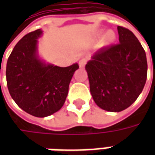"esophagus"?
<instances>
[{
    "instance_id": "1",
    "label": "esophagus",
    "mask_w": 155,
    "mask_h": 155,
    "mask_svg": "<svg viewBox=\"0 0 155 155\" xmlns=\"http://www.w3.org/2000/svg\"><path fill=\"white\" fill-rule=\"evenodd\" d=\"M86 63H87V59L86 58H83V59H81V61H79V65H80L81 68H84Z\"/></svg>"
}]
</instances>
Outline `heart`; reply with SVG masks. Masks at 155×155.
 <instances>
[{
  "instance_id": "obj_1",
  "label": "heart",
  "mask_w": 155,
  "mask_h": 155,
  "mask_svg": "<svg viewBox=\"0 0 155 155\" xmlns=\"http://www.w3.org/2000/svg\"><path fill=\"white\" fill-rule=\"evenodd\" d=\"M114 34L112 33V32L109 31L106 34V35H105V41L107 42V43H110V42H111V41H114Z\"/></svg>"
}]
</instances>
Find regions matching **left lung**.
<instances>
[{"label":"left lung","instance_id":"obj_1","mask_svg":"<svg viewBox=\"0 0 155 155\" xmlns=\"http://www.w3.org/2000/svg\"><path fill=\"white\" fill-rule=\"evenodd\" d=\"M119 42L101 48L85 65L95 104L120 112L130 107L142 92L147 79L145 51L132 31L118 26Z\"/></svg>","mask_w":155,"mask_h":155}]
</instances>
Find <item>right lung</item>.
I'll list each match as a JSON object with an SVG mask.
<instances>
[{"mask_svg": "<svg viewBox=\"0 0 155 155\" xmlns=\"http://www.w3.org/2000/svg\"><path fill=\"white\" fill-rule=\"evenodd\" d=\"M38 29L15 45L6 64L9 92L19 107L33 116L46 117L60 110L67 97L77 63L68 67L45 64L37 54Z\"/></svg>", "mask_w": 155, "mask_h": 155, "instance_id": "right-lung-1", "label": "right lung"}]
</instances>
